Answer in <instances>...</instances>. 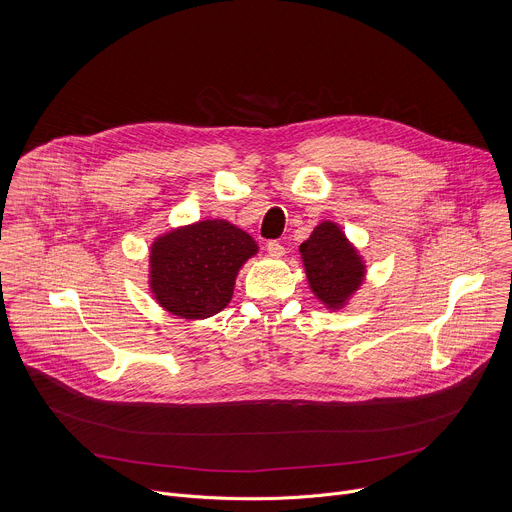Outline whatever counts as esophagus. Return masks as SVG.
<instances>
[{"mask_svg": "<svg viewBox=\"0 0 512 512\" xmlns=\"http://www.w3.org/2000/svg\"><path fill=\"white\" fill-rule=\"evenodd\" d=\"M267 253H269L271 257H275V259H279V257L285 255V249H283V245H281L279 241H269V243H267Z\"/></svg>", "mask_w": 512, "mask_h": 512, "instance_id": "1", "label": "esophagus"}]
</instances>
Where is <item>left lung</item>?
<instances>
[{
	"mask_svg": "<svg viewBox=\"0 0 512 512\" xmlns=\"http://www.w3.org/2000/svg\"><path fill=\"white\" fill-rule=\"evenodd\" d=\"M312 294L332 312L342 310L360 289L367 265L340 225L322 221L300 245Z\"/></svg>",
	"mask_w": 512,
	"mask_h": 512,
	"instance_id": "8db88e82",
	"label": "left lung"
}]
</instances>
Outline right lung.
<instances>
[{
  "label": "right lung",
  "mask_w": 512,
  "mask_h": 512,
  "mask_svg": "<svg viewBox=\"0 0 512 512\" xmlns=\"http://www.w3.org/2000/svg\"><path fill=\"white\" fill-rule=\"evenodd\" d=\"M259 251L223 218L172 229L150 247V291L170 314L204 320L229 306L239 269Z\"/></svg>",
  "instance_id": "obj_1"
}]
</instances>
